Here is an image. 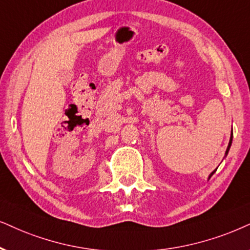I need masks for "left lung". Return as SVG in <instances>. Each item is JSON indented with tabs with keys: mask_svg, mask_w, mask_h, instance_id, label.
Segmentation results:
<instances>
[{
	"mask_svg": "<svg viewBox=\"0 0 250 250\" xmlns=\"http://www.w3.org/2000/svg\"><path fill=\"white\" fill-rule=\"evenodd\" d=\"M230 145H232V137H230V140H229V146H227V150H226V156H227V153H229V147H230ZM214 172H216V169H214L213 172L211 173V174L209 175V179L211 178V176L213 175V173H214Z\"/></svg>",
	"mask_w": 250,
	"mask_h": 250,
	"instance_id": "left-lung-1",
	"label": "left lung"
}]
</instances>
